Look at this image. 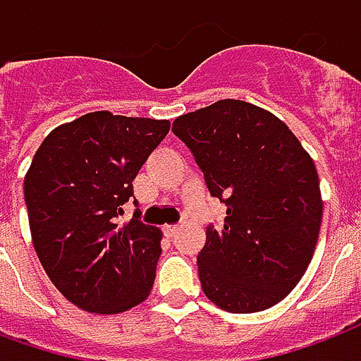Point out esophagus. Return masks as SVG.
I'll use <instances>...</instances> for the list:
<instances>
[{"label": "esophagus", "mask_w": 361, "mask_h": 361, "mask_svg": "<svg viewBox=\"0 0 361 361\" xmlns=\"http://www.w3.org/2000/svg\"><path fill=\"white\" fill-rule=\"evenodd\" d=\"M177 231H178L177 225H165V227H163V233L169 236V238H171V236L177 235Z\"/></svg>", "instance_id": "34e87169"}]
</instances>
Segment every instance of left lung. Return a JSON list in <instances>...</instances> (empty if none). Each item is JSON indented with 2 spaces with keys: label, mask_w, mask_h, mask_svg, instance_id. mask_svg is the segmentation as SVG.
Returning a JSON list of instances; mask_svg holds the SVG:
<instances>
[{
  "label": "left lung",
  "mask_w": 361,
  "mask_h": 361,
  "mask_svg": "<svg viewBox=\"0 0 361 361\" xmlns=\"http://www.w3.org/2000/svg\"><path fill=\"white\" fill-rule=\"evenodd\" d=\"M173 133L227 206L225 225L206 228L198 254L204 294L233 314L275 306L306 273L319 236L312 157L283 121L240 99L180 115Z\"/></svg>",
  "instance_id": "left-lung-1"
}]
</instances>
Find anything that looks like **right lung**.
Segmentation results:
<instances>
[{"instance_id":"1","label":"right lung","mask_w":361,"mask_h":361,"mask_svg":"<svg viewBox=\"0 0 361 361\" xmlns=\"http://www.w3.org/2000/svg\"><path fill=\"white\" fill-rule=\"evenodd\" d=\"M169 126L94 111L57 126L34 155L25 177L34 250L55 288L80 310L121 314L148 298L161 231L142 223L140 209L125 225L117 219Z\"/></svg>"}]
</instances>
